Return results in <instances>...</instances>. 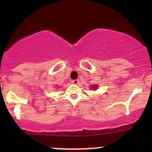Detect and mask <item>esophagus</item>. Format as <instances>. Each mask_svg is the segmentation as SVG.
I'll return each mask as SVG.
<instances>
[{
	"mask_svg": "<svg viewBox=\"0 0 152 152\" xmlns=\"http://www.w3.org/2000/svg\"><path fill=\"white\" fill-rule=\"evenodd\" d=\"M78 83H79V80H78V79L73 80L72 81V83H74V84H75V85L78 84Z\"/></svg>",
	"mask_w": 152,
	"mask_h": 152,
	"instance_id": "1",
	"label": "esophagus"
}]
</instances>
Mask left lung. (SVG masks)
Segmentation results:
<instances>
[{
  "label": "left lung",
  "instance_id": "obj_1",
  "mask_svg": "<svg viewBox=\"0 0 152 152\" xmlns=\"http://www.w3.org/2000/svg\"><path fill=\"white\" fill-rule=\"evenodd\" d=\"M97 86H93V88H95V89H96Z\"/></svg>",
  "mask_w": 152,
  "mask_h": 152
}]
</instances>
